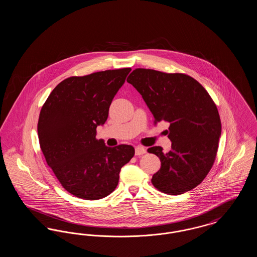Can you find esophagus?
I'll return each mask as SVG.
<instances>
[{"label":"esophagus","mask_w":257,"mask_h":257,"mask_svg":"<svg viewBox=\"0 0 257 257\" xmlns=\"http://www.w3.org/2000/svg\"><path fill=\"white\" fill-rule=\"evenodd\" d=\"M147 152V150H146V148L143 147H136V151H135V153H136V155L137 156H141V155H143V154H145Z\"/></svg>","instance_id":"1"}]
</instances>
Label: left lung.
Listing matches in <instances>:
<instances>
[{"mask_svg": "<svg viewBox=\"0 0 257 257\" xmlns=\"http://www.w3.org/2000/svg\"><path fill=\"white\" fill-rule=\"evenodd\" d=\"M127 82L140 92L155 123H170L171 151L147 149L161 161L153 186L171 196L191 191L206 177L216 158L221 124L215 103L203 86L185 74L138 68Z\"/></svg>", "mask_w": 257, "mask_h": 257, "instance_id": "obj_1", "label": "left lung"}]
</instances>
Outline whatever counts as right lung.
Returning a JSON list of instances; mask_svg holds the SVG:
<instances>
[{
	"label": "right lung",
	"instance_id": "right-lung-1",
	"mask_svg": "<svg viewBox=\"0 0 257 257\" xmlns=\"http://www.w3.org/2000/svg\"><path fill=\"white\" fill-rule=\"evenodd\" d=\"M131 68L70 77L56 86L40 110V148L62 187L73 196L95 200L116 188L119 172L134 147H106L96 128L106 122L110 103Z\"/></svg>",
	"mask_w": 257,
	"mask_h": 257
}]
</instances>
